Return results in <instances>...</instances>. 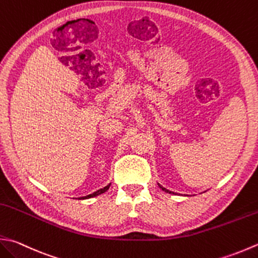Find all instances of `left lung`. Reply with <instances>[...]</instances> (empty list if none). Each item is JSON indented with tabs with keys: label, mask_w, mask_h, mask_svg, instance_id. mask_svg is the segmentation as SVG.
<instances>
[{
	"label": "left lung",
	"mask_w": 258,
	"mask_h": 258,
	"mask_svg": "<svg viewBox=\"0 0 258 258\" xmlns=\"http://www.w3.org/2000/svg\"><path fill=\"white\" fill-rule=\"evenodd\" d=\"M159 186H160V188H161V189H162L163 191H165V192H168V194H172V191H170V190H168V189H165V188H163V186H162V185H160V184H159Z\"/></svg>",
	"instance_id": "8db88e82"
}]
</instances>
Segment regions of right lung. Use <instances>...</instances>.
I'll use <instances>...</instances> for the list:
<instances>
[{"instance_id":"obj_1","label":"right lung","mask_w":258,"mask_h":258,"mask_svg":"<svg viewBox=\"0 0 258 258\" xmlns=\"http://www.w3.org/2000/svg\"><path fill=\"white\" fill-rule=\"evenodd\" d=\"M109 186H110V183H109L108 185L104 186L103 189H99V190L96 191V192H94V194H92V195H89V196L82 197V198H79V199H88V198H93V197H96V196H98V195H102V194H104V192H105V191H107V190L109 189Z\"/></svg>"}]
</instances>
